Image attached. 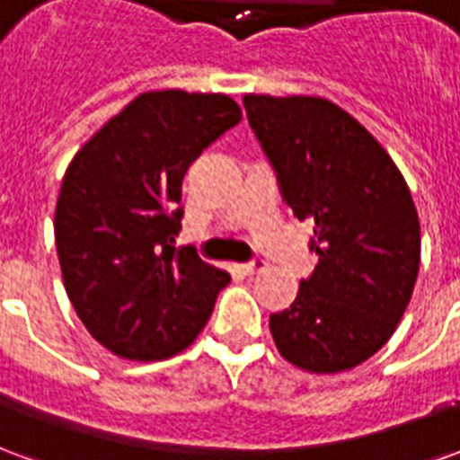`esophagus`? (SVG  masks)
Instances as JSON below:
<instances>
[{
	"label": "esophagus",
	"instance_id": "1",
	"mask_svg": "<svg viewBox=\"0 0 460 460\" xmlns=\"http://www.w3.org/2000/svg\"><path fill=\"white\" fill-rule=\"evenodd\" d=\"M263 269H266V261H263V259H253V261H249V263H243V266H241V270H243L246 276L261 273Z\"/></svg>",
	"mask_w": 460,
	"mask_h": 460
}]
</instances>
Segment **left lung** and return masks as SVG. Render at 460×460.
<instances>
[{"mask_svg": "<svg viewBox=\"0 0 460 460\" xmlns=\"http://www.w3.org/2000/svg\"><path fill=\"white\" fill-rule=\"evenodd\" d=\"M243 108L283 201L315 221L320 256L270 335L290 365L352 369L386 345L411 300L421 229L392 157L349 113L310 95H246Z\"/></svg>", "mask_w": 460, "mask_h": 460, "instance_id": "1", "label": "left lung"}]
</instances>
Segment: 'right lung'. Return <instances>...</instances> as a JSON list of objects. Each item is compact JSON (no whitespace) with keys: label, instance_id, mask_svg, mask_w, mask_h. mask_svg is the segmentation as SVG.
I'll use <instances>...</instances> for the list:
<instances>
[{"label":"right lung","instance_id":"add662e5","mask_svg":"<svg viewBox=\"0 0 460 460\" xmlns=\"http://www.w3.org/2000/svg\"><path fill=\"white\" fill-rule=\"evenodd\" d=\"M229 95H137L78 150L56 204V249L68 300L88 332L125 359L190 347L231 280L194 249H174L181 180L239 125Z\"/></svg>","mask_w":460,"mask_h":460}]
</instances>
